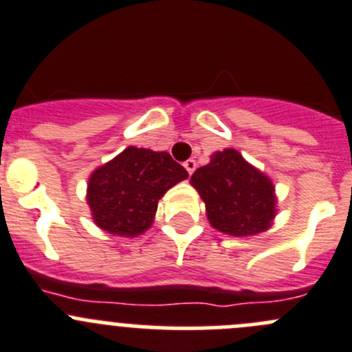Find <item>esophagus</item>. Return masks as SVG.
<instances>
[{"mask_svg":"<svg viewBox=\"0 0 352 352\" xmlns=\"http://www.w3.org/2000/svg\"><path fill=\"white\" fill-rule=\"evenodd\" d=\"M183 166H185V169L188 170V174H190V176H192L193 170H195V167H197V162L193 159H188L185 164H183Z\"/></svg>","mask_w":352,"mask_h":352,"instance_id":"1","label":"esophagus"}]
</instances>
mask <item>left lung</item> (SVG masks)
Listing matches in <instances>:
<instances>
[{"instance_id":"8db88e82","label":"left lung","mask_w":352,"mask_h":352,"mask_svg":"<svg viewBox=\"0 0 352 352\" xmlns=\"http://www.w3.org/2000/svg\"><path fill=\"white\" fill-rule=\"evenodd\" d=\"M206 204L214 228L233 236L266 232L276 214L274 186L266 174L250 166L236 150L210 157L190 179Z\"/></svg>"}]
</instances>
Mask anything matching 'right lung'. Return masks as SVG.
<instances>
[{"instance_id": "add662e5", "label": "right lung", "mask_w": 352, "mask_h": 352, "mask_svg": "<svg viewBox=\"0 0 352 352\" xmlns=\"http://www.w3.org/2000/svg\"><path fill=\"white\" fill-rule=\"evenodd\" d=\"M186 178L185 167L167 152L128 146L89 176L93 219L112 235H142L152 226L164 193Z\"/></svg>"}]
</instances>
